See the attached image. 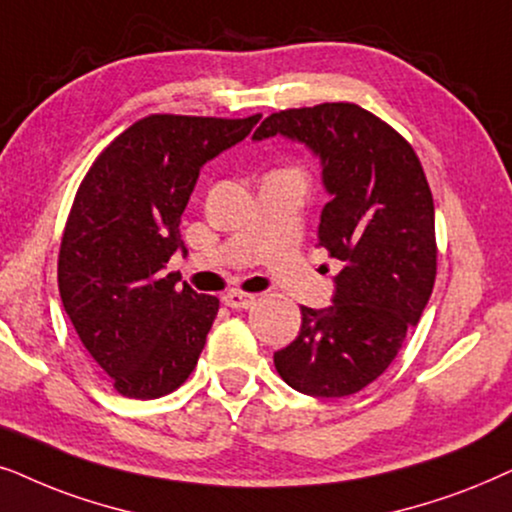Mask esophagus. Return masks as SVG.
<instances>
[{"label": "esophagus", "mask_w": 512, "mask_h": 512, "mask_svg": "<svg viewBox=\"0 0 512 512\" xmlns=\"http://www.w3.org/2000/svg\"><path fill=\"white\" fill-rule=\"evenodd\" d=\"M222 302L231 306V309H250V306L255 304V295H245V292L229 290L227 295L222 297Z\"/></svg>", "instance_id": "esophagus-1"}]
</instances>
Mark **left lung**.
Listing matches in <instances>:
<instances>
[{"instance_id":"left-lung-1","label":"left lung","mask_w":512,"mask_h":512,"mask_svg":"<svg viewBox=\"0 0 512 512\" xmlns=\"http://www.w3.org/2000/svg\"><path fill=\"white\" fill-rule=\"evenodd\" d=\"M302 142L323 168L318 245L344 264L327 309L302 306L292 344L274 353L288 386L342 398L372 384L419 323L435 283V208L403 135L351 102L285 109L252 140Z\"/></svg>"}]
</instances>
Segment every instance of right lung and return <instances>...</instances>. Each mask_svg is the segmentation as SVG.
Returning a JSON list of instances; mask_svg holds the SVG:
<instances>
[{
  "label": "right lung",
  "instance_id": "right-lung-1",
  "mask_svg": "<svg viewBox=\"0 0 512 512\" xmlns=\"http://www.w3.org/2000/svg\"><path fill=\"white\" fill-rule=\"evenodd\" d=\"M248 119L152 114L81 182L58 257L60 299L91 358L126 398L173 393L196 367L220 299L166 274L203 163L248 138Z\"/></svg>",
  "mask_w": 512,
  "mask_h": 512
}]
</instances>
